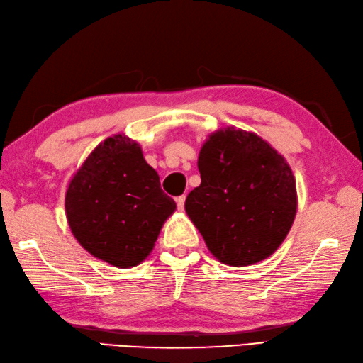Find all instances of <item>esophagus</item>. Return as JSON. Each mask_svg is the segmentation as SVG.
I'll return each instance as SVG.
<instances>
[{"label": "esophagus", "mask_w": 363, "mask_h": 363, "mask_svg": "<svg viewBox=\"0 0 363 363\" xmlns=\"http://www.w3.org/2000/svg\"><path fill=\"white\" fill-rule=\"evenodd\" d=\"M176 204H177V209H184V204H186V195H181V196H177L176 199Z\"/></svg>", "instance_id": "34e87169"}]
</instances>
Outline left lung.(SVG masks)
I'll use <instances>...</instances> for the list:
<instances>
[{"label": "left lung", "instance_id": "8db88e82", "mask_svg": "<svg viewBox=\"0 0 363 363\" xmlns=\"http://www.w3.org/2000/svg\"><path fill=\"white\" fill-rule=\"evenodd\" d=\"M201 184L186 213L217 260L247 267L272 255L296 214L295 177L284 157L260 136L227 127L203 144Z\"/></svg>", "mask_w": 363, "mask_h": 363}]
</instances>
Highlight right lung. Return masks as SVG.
Here are the masks:
<instances>
[{
  "label": "right lung",
  "instance_id": "1",
  "mask_svg": "<svg viewBox=\"0 0 363 363\" xmlns=\"http://www.w3.org/2000/svg\"><path fill=\"white\" fill-rule=\"evenodd\" d=\"M65 208L71 232L85 250L130 268L154 249L176 203L162 190L138 143L116 135L98 144L72 176Z\"/></svg>",
  "mask_w": 363,
  "mask_h": 363
}]
</instances>
